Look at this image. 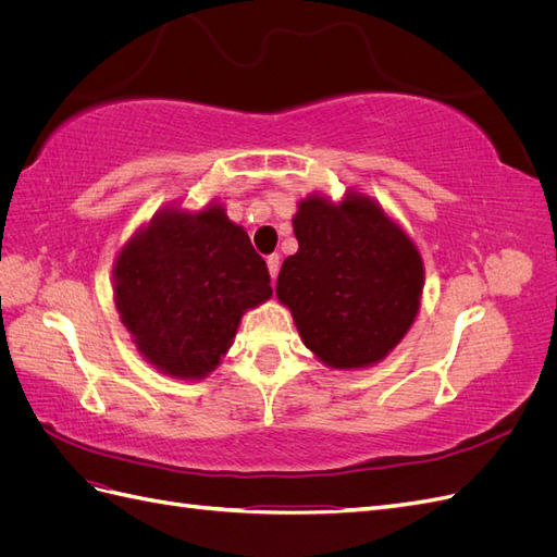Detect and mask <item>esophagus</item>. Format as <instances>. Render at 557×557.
Returning a JSON list of instances; mask_svg holds the SVG:
<instances>
[{
	"label": "esophagus",
	"mask_w": 557,
	"mask_h": 557,
	"mask_svg": "<svg viewBox=\"0 0 557 557\" xmlns=\"http://www.w3.org/2000/svg\"><path fill=\"white\" fill-rule=\"evenodd\" d=\"M278 267H281L278 256H269L267 258V269H269V276H272V281H276V276H278Z\"/></svg>",
	"instance_id": "obj_1"
}]
</instances>
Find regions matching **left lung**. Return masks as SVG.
I'll use <instances>...</instances> for the list:
<instances>
[{"label":"left lung","instance_id":"1","mask_svg":"<svg viewBox=\"0 0 557 557\" xmlns=\"http://www.w3.org/2000/svg\"><path fill=\"white\" fill-rule=\"evenodd\" d=\"M297 252L283 260L276 297L301 342L330 369H364L387 358L420 311V250L376 199L348 188L297 201Z\"/></svg>","mask_w":557,"mask_h":557}]
</instances>
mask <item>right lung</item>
Returning <instances> with one entry per match:
<instances>
[{"instance_id":"right-lung-1","label":"right lung","mask_w":557,"mask_h":557,"mask_svg":"<svg viewBox=\"0 0 557 557\" xmlns=\"http://www.w3.org/2000/svg\"><path fill=\"white\" fill-rule=\"evenodd\" d=\"M264 260L223 201L166 205L113 260V301L139 356L158 372L207 379L227 356L248 309L272 297Z\"/></svg>"}]
</instances>
